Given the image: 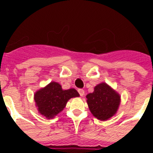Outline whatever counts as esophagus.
Wrapping results in <instances>:
<instances>
[{"mask_svg":"<svg viewBox=\"0 0 153 153\" xmlns=\"http://www.w3.org/2000/svg\"><path fill=\"white\" fill-rule=\"evenodd\" d=\"M78 93H79V94L80 95V97H83V96L84 95V90H83V89H79V90H78Z\"/></svg>","mask_w":153,"mask_h":153,"instance_id":"34e87169","label":"esophagus"}]
</instances>
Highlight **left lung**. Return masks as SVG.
<instances>
[{
    "label": "left lung",
    "mask_w": 153,
    "mask_h": 153,
    "mask_svg": "<svg viewBox=\"0 0 153 153\" xmlns=\"http://www.w3.org/2000/svg\"><path fill=\"white\" fill-rule=\"evenodd\" d=\"M89 109L98 120H106L116 113L120 102V97L106 83L95 86L94 92L86 96Z\"/></svg>",
    "instance_id": "1"
}]
</instances>
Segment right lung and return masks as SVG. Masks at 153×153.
I'll use <instances>...</instances> for the list:
<instances>
[{"instance_id": "1", "label": "right lung", "mask_w": 153, "mask_h": 153, "mask_svg": "<svg viewBox=\"0 0 153 153\" xmlns=\"http://www.w3.org/2000/svg\"><path fill=\"white\" fill-rule=\"evenodd\" d=\"M79 96L75 89L63 90L59 83L51 82L35 93L34 100L39 113L51 119L63 110L70 98Z\"/></svg>"}]
</instances>
